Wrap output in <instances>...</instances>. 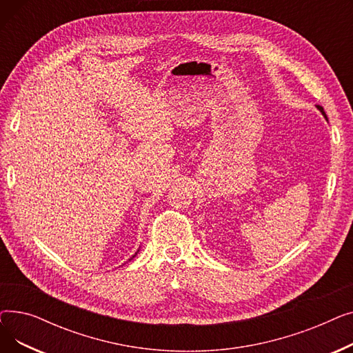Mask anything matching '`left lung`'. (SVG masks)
Wrapping results in <instances>:
<instances>
[{
    "label": "left lung",
    "mask_w": 353,
    "mask_h": 353,
    "mask_svg": "<svg viewBox=\"0 0 353 353\" xmlns=\"http://www.w3.org/2000/svg\"><path fill=\"white\" fill-rule=\"evenodd\" d=\"M318 108L321 110V113H322V114H323V116L326 117V113H325V110H323V107H322V105H318Z\"/></svg>",
    "instance_id": "1"
}]
</instances>
